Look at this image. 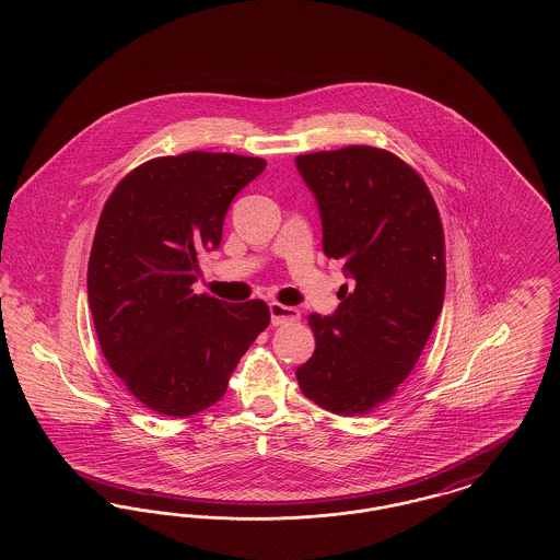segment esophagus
Returning a JSON list of instances; mask_svg holds the SVG:
<instances>
[{"mask_svg": "<svg viewBox=\"0 0 560 560\" xmlns=\"http://www.w3.org/2000/svg\"><path fill=\"white\" fill-rule=\"evenodd\" d=\"M268 311H270V323H272V325H283V323L300 319V311H298V308L283 306V304H279V302H270V304H268Z\"/></svg>", "mask_w": 560, "mask_h": 560, "instance_id": "esophagus-1", "label": "esophagus"}]
</instances>
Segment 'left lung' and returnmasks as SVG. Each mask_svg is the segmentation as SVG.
Listing matches in <instances>:
<instances>
[{
	"label": "left lung",
	"mask_w": 560,
	"mask_h": 560,
	"mask_svg": "<svg viewBox=\"0 0 560 560\" xmlns=\"http://www.w3.org/2000/svg\"><path fill=\"white\" fill-rule=\"evenodd\" d=\"M295 167L319 208L323 252L350 279L331 315L308 317L317 347L295 377L323 409L361 416L395 395L441 315V218L424 180L388 151H320Z\"/></svg>",
	"instance_id": "left-lung-1"
}]
</instances>
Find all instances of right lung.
<instances>
[{"instance_id":"obj_1","label":"right lung","mask_w":560,"mask_h":560,"mask_svg":"<svg viewBox=\"0 0 560 560\" xmlns=\"http://www.w3.org/2000/svg\"><path fill=\"white\" fill-rule=\"evenodd\" d=\"M260 158L192 151L147 161L105 203L88 265V302L110 370L136 399L185 418L222 399L245 350L267 329L262 300L192 292L197 254L218 249Z\"/></svg>"}]
</instances>
